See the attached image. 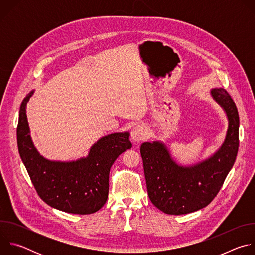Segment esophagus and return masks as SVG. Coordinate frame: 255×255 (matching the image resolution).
Returning a JSON list of instances; mask_svg holds the SVG:
<instances>
[{
  "mask_svg": "<svg viewBox=\"0 0 255 255\" xmlns=\"http://www.w3.org/2000/svg\"><path fill=\"white\" fill-rule=\"evenodd\" d=\"M147 135H148V130H147V127L144 124L136 125L131 132V137L135 142H140L144 140L147 137Z\"/></svg>",
  "mask_w": 255,
  "mask_h": 255,
  "instance_id": "obj_1",
  "label": "esophagus"
}]
</instances>
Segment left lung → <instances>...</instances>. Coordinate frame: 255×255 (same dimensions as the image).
I'll list each match as a JSON object with an SVG mask.
<instances>
[{"label":"left lung","instance_id":"8db88e82","mask_svg":"<svg viewBox=\"0 0 255 255\" xmlns=\"http://www.w3.org/2000/svg\"><path fill=\"white\" fill-rule=\"evenodd\" d=\"M211 95L226 112L228 130L222 146L210 158L192 166H181L159 141L144 142L140 147L148 197L165 214H189L208 206L235 162L239 146L236 105L222 88L211 90Z\"/></svg>","mask_w":255,"mask_h":255}]
</instances>
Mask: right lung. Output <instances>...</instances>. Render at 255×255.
I'll return each instance as SVG.
<instances>
[{"mask_svg":"<svg viewBox=\"0 0 255 255\" xmlns=\"http://www.w3.org/2000/svg\"><path fill=\"white\" fill-rule=\"evenodd\" d=\"M23 100L17 126V143L21 159L38 196L50 207L88 215L99 211L109 194V173L117 157L132 144L128 132L102 137L90 149L87 157L76 161H51L34 147L26 116V106L33 95Z\"/></svg>","mask_w":255,"mask_h":255,"instance_id":"1","label":"right lung"}]
</instances>
